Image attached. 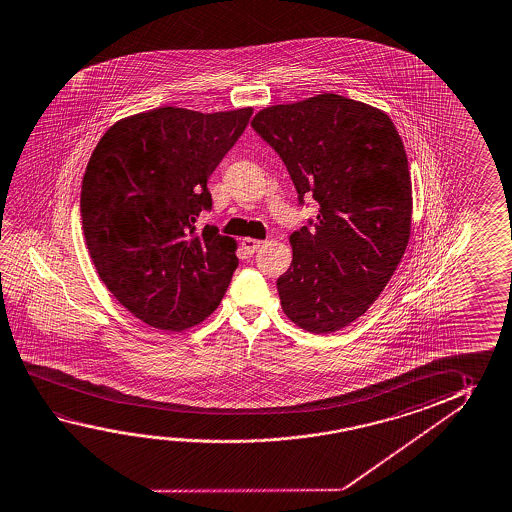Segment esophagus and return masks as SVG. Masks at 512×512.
<instances>
[{
    "label": "esophagus",
    "instance_id": "34e87169",
    "mask_svg": "<svg viewBox=\"0 0 512 512\" xmlns=\"http://www.w3.org/2000/svg\"><path fill=\"white\" fill-rule=\"evenodd\" d=\"M243 250L248 253V255H253V253L259 250L260 246H264V241H259V239H250V237H246L243 239Z\"/></svg>",
    "mask_w": 512,
    "mask_h": 512
}]
</instances>
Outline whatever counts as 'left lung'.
I'll list each match as a JSON object with an SVG mask.
<instances>
[{
  "label": "left lung",
  "mask_w": 512,
  "mask_h": 512,
  "mask_svg": "<svg viewBox=\"0 0 512 512\" xmlns=\"http://www.w3.org/2000/svg\"><path fill=\"white\" fill-rule=\"evenodd\" d=\"M252 126L284 160L300 205L319 203L316 219L289 237L282 309L312 334L336 332L377 300L409 243L402 137L386 112L332 93L260 110Z\"/></svg>",
  "instance_id": "left-lung-1"
}]
</instances>
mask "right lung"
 <instances>
[{
	"label": "right lung",
	"instance_id": "obj_1",
	"mask_svg": "<svg viewBox=\"0 0 512 512\" xmlns=\"http://www.w3.org/2000/svg\"><path fill=\"white\" fill-rule=\"evenodd\" d=\"M252 114L148 110L110 126L94 148L80 196L87 250L110 293L150 327H194L227 293L235 241L194 223L212 207L209 176Z\"/></svg>",
	"mask_w": 512,
	"mask_h": 512
}]
</instances>
